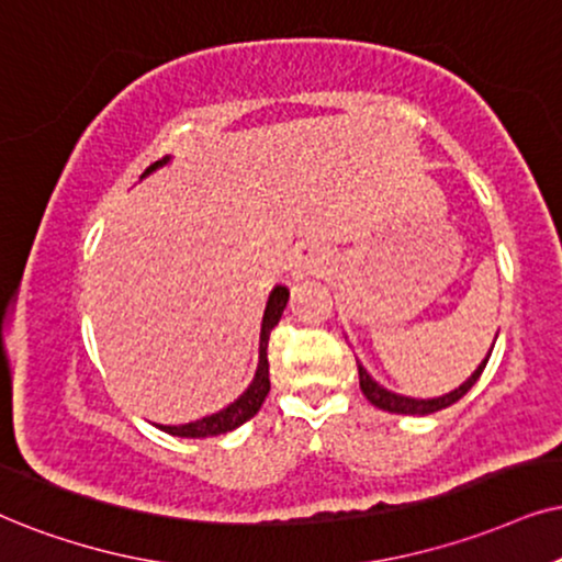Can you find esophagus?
<instances>
[{
	"label": "esophagus",
	"mask_w": 562,
	"mask_h": 562,
	"mask_svg": "<svg viewBox=\"0 0 562 562\" xmlns=\"http://www.w3.org/2000/svg\"><path fill=\"white\" fill-rule=\"evenodd\" d=\"M324 269V254L322 248L314 244H301L295 246L293 251V274L305 277V274H318Z\"/></svg>",
	"instance_id": "esophagus-1"
}]
</instances>
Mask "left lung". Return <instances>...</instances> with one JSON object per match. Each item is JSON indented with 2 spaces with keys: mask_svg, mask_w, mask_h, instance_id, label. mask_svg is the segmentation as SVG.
<instances>
[{
  "mask_svg": "<svg viewBox=\"0 0 562 562\" xmlns=\"http://www.w3.org/2000/svg\"><path fill=\"white\" fill-rule=\"evenodd\" d=\"M490 355L485 358V363H482L477 371H474L470 379H467L464 383H461L459 389H453L451 394L446 396H438V400H409V396H400V394H392L386 392V389H381L379 383H375L371 375L366 373V368L358 363V373H360V389H363L366 400L375 404L379 409H386V412H400V415H430V412H438V409H446L451 407V404H457L461 396H464L470 389L477 383V379L482 375V371H485Z\"/></svg>",
  "mask_w": 562,
  "mask_h": 562,
  "instance_id": "obj_1",
  "label": "left lung"
}]
</instances>
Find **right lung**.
Listing matches in <instances>:
<instances>
[{"instance_id": "right-lung-1", "label": "right lung", "mask_w": 562, "mask_h": 562, "mask_svg": "<svg viewBox=\"0 0 562 562\" xmlns=\"http://www.w3.org/2000/svg\"><path fill=\"white\" fill-rule=\"evenodd\" d=\"M168 158H160L158 162H153L150 168L145 170L142 176H147L150 170L162 166ZM288 305V290L285 288H274L272 295H269L267 311H265V324H261V345H259V371L257 379H254L248 392L240 396L238 402H233L231 407H225L217 415L202 417L196 423H187V425H160V430L170 432V436H181V438H204V436H220V432H228L238 425H244L246 420H251L254 415L261 409L267 394H269V360H267V345H269V331L274 329L277 322H280L282 311Z\"/></svg>"}]
</instances>
